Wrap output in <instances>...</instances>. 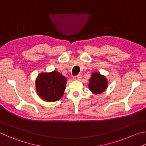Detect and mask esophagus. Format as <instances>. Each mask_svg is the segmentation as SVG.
Wrapping results in <instances>:
<instances>
[{
    "label": "esophagus",
    "mask_w": 146,
    "mask_h": 146,
    "mask_svg": "<svg viewBox=\"0 0 146 146\" xmlns=\"http://www.w3.org/2000/svg\"><path fill=\"white\" fill-rule=\"evenodd\" d=\"M81 78H82V76H81L80 75H78L74 76L73 79H74V80H80Z\"/></svg>",
    "instance_id": "34e87169"
}]
</instances>
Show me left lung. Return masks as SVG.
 <instances>
[{"label":"left lung","mask_w":146,"mask_h":146,"mask_svg":"<svg viewBox=\"0 0 146 146\" xmlns=\"http://www.w3.org/2000/svg\"><path fill=\"white\" fill-rule=\"evenodd\" d=\"M89 81V88L94 94L102 93L107 87V79L104 76L101 75L100 73L98 72L92 73Z\"/></svg>","instance_id":"obj_1"}]
</instances>
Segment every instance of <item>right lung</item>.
<instances>
[{"label":"right lung","instance_id":"add662e5","mask_svg":"<svg viewBox=\"0 0 146 146\" xmlns=\"http://www.w3.org/2000/svg\"><path fill=\"white\" fill-rule=\"evenodd\" d=\"M66 84V78L56 71L41 73L36 79V91L43 100L56 102L63 96Z\"/></svg>","mask_w":146,"mask_h":146}]
</instances>
